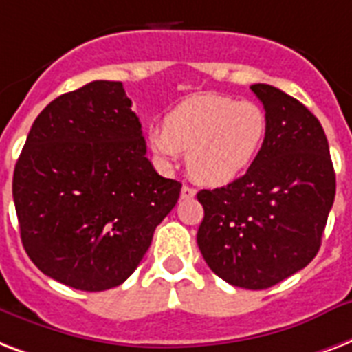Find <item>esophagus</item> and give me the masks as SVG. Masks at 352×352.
<instances>
[{"mask_svg":"<svg viewBox=\"0 0 352 352\" xmlns=\"http://www.w3.org/2000/svg\"><path fill=\"white\" fill-rule=\"evenodd\" d=\"M196 196V190L192 189V187H189V185H184L182 187V198L184 200H190V198H195Z\"/></svg>","mask_w":352,"mask_h":352,"instance_id":"1","label":"esophagus"}]
</instances>
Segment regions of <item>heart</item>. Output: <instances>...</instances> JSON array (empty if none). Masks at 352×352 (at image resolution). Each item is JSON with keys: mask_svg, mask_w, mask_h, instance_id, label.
Here are the masks:
<instances>
[{"mask_svg": "<svg viewBox=\"0 0 352 352\" xmlns=\"http://www.w3.org/2000/svg\"><path fill=\"white\" fill-rule=\"evenodd\" d=\"M268 117L263 106L228 95H196L178 104L154 130L148 145L170 167L178 152H187L190 178L204 185H224L239 178L263 148Z\"/></svg>", "mask_w": 352, "mask_h": 352, "instance_id": "1", "label": "heart"}]
</instances>
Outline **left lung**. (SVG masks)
I'll return each instance as SVG.
<instances>
[{"label":"left lung","instance_id":"8db88e82","mask_svg":"<svg viewBox=\"0 0 352 352\" xmlns=\"http://www.w3.org/2000/svg\"><path fill=\"white\" fill-rule=\"evenodd\" d=\"M268 117L264 145L248 173L204 189L198 248L233 287L263 290L303 270L321 246L336 195L325 132L314 113L270 84H253Z\"/></svg>","mask_w":352,"mask_h":352}]
</instances>
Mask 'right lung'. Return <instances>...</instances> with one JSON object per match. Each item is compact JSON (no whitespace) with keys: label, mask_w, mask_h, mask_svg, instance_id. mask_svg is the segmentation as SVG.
Wrapping results in <instances>:
<instances>
[{"label":"right lung","mask_w":352,"mask_h":352,"mask_svg":"<svg viewBox=\"0 0 352 352\" xmlns=\"http://www.w3.org/2000/svg\"><path fill=\"white\" fill-rule=\"evenodd\" d=\"M121 82L56 97L32 122L12 196L27 255L62 285L102 292L133 274L182 184L146 157Z\"/></svg>","instance_id":"1"}]
</instances>
